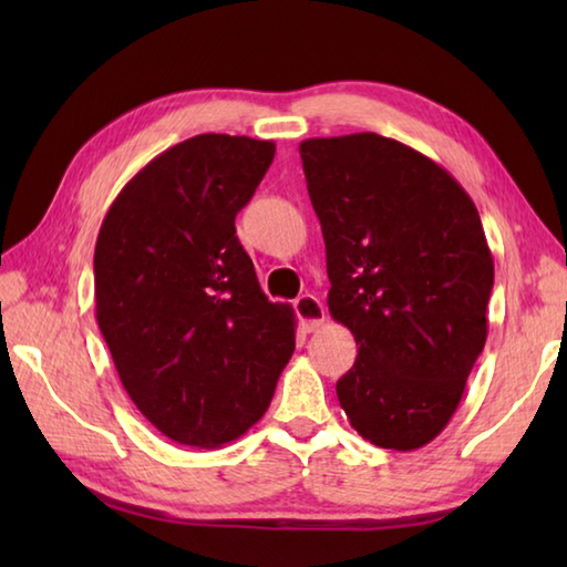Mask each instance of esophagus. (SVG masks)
<instances>
[{"instance_id":"esophagus-1","label":"esophagus","mask_w":567,"mask_h":567,"mask_svg":"<svg viewBox=\"0 0 567 567\" xmlns=\"http://www.w3.org/2000/svg\"><path fill=\"white\" fill-rule=\"evenodd\" d=\"M295 309H297L299 323H302L305 331H317L323 327V321H327V309H323V305L315 295L299 297Z\"/></svg>"}]
</instances>
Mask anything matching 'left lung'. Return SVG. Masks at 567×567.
<instances>
[{
    "label": "left lung",
    "mask_w": 567,
    "mask_h": 567,
    "mask_svg": "<svg viewBox=\"0 0 567 567\" xmlns=\"http://www.w3.org/2000/svg\"><path fill=\"white\" fill-rule=\"evenodd\" d=\"M331 280L358 358L336 382L351 426L416 451L449 424L487 341L495 262L457 179L380 134L299 143Z\"/></svg>",
    "instance_id": "1"
}]
</instances>
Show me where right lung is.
I'll return each mask as SVG.
<instances>
[{"mask_svg": "<svg viewBox=\"0 0 567 567\" xmlns=\"http://www.w3.org/2000/svg\"><path fill=\"white\" fill-rule=\"evenodd\" d=\"M272 141L202 134L128 179L94 246L97 323L124 390L163 436L219 449L260 421L295 353L236 236Z\"/></svg>", "mask_w": 567, "mask_h": 567, "instance_id": "add662e5", "label": "right lung"}]
</instances>
